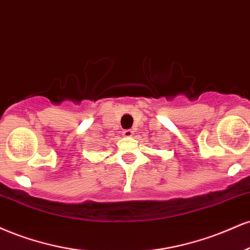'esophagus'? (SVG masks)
<instances>
[{
  "mask_svg": "<svg viewBox=\"0 0 250 250\" xmlns=\"http://www.w3.org/2000/svg\"><path fill=\"white\" fill-rule=\"evenodd\" d=\"M123 136H124L125 138H130L133 136V131L132 130H125L124 132H123Z\"/></svg>",
  "mask_w": 250,
  "mask_h": 250,
  "instance_id": "obj_1",
  "label": "esophagus"
}]
</instances>
